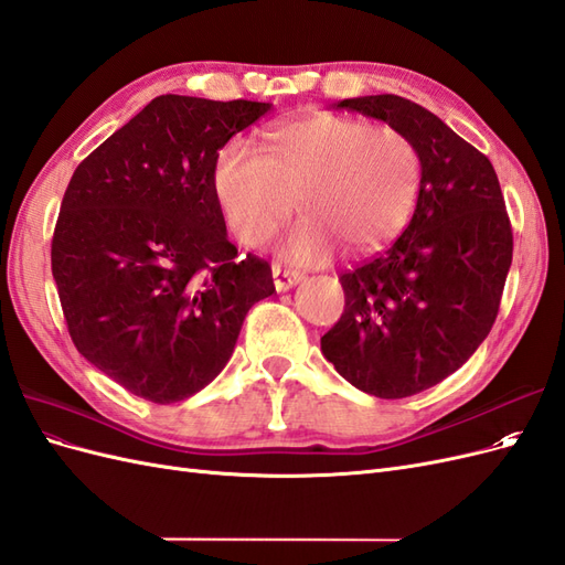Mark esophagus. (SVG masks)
Wrapping results in <instances>:
<instances>
[{
	"label": "esophagus",
	"instance_id": "esophagus-1",
	"mask_svg": "<svg viewBox=\"0 0 565 565\" xmlns=\"http://www.w3.org/2000/svg\"><path fill=\"white\" fill-rule=\"evenodd\" d=\"M270 276H273V285H276V292H287V289H292L295 285L301 282V273L282 268L278 264L270 266Z\"/></svg>",
	"mask_w": 565,
	"mask_h": 565
}]
</instances>
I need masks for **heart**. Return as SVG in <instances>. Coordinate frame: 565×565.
I'll use <instances>...</instances> for the list:
<instances>
[{"label":"heart","instance_id":"obj_1","mask_svg":"<svg viewBox=\"0 0 565 565\" xmlns=\"http://www.w3.org/2000/svg\"><path fill=\"white\" fill-rule=\"evenodd\" d=\"M422 158L401 129L332 113L301 115L268 134L264 152L228 143L218 152L212 191L231 233L262 247L292 216L282 243L297 266L332 259L339 247L370 254L388 245L415 212Z\"/></svg>","mask_w":565,"mask_h":565}]
</instances>
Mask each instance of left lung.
I'll use <instances>...</instances> for the list:
<instances>
[{"instance_id":"left-lung-1","label":"left lung","mask_w":565,"mask_h":565,"mask_svg":"<svg viewBox=\"0 0 565 565\" xmlns=\"http://www.w3.org/2000/svg\"><path fill=\"white\" fill-rule=\"evenodd\" d=\"M337 108L409 136L422 188L398 241L339 276L347 306L320 351L355 388L407 398L465 365L498 318L514 249L504 198L490 160L413 100L358 96Z\"/></svg>"}]
</instances>
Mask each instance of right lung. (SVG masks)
I'll list each match as a JSON object with an SVG mask.
<instances>
[{"label":"right lung","mask_w":565,"mask_h":565,"mask_svg":"<svg viewBox=\"0 0 565 565\" xmlns=\"http://www.w3.org/2000/svg\"><path fill=\"white\" fill-rule=\"evenodd\" d=\"M270 106L158 96L67 183L51 243L67 332L134 396L167 405L207 386L276 292L266 262H235L212 191L218 150Z\"/></svg>","instance_id":"add662e5"}]
</instances>
